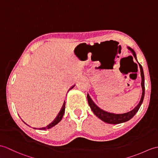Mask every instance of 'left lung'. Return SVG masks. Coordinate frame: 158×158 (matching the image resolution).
<instances>
[{
	"label": "left lung",
	"instance_id": "1",
	"mask_svg": "<svg viewBox=\"0 0 158 158\" xmlns=\"http://www.w3.org/2000/svg\"><path fill=\"white\" fill-rule=\"evenodd\" d=\"M127 48L131 51L132 54H133V56L135 57V60L137 61V56H136V54L135 52V51L132 49L131 47H127ZM139 67H140L141 76V87H142V95H141V98L139 103L138 104V105L136 106V107H135L133 110H132L131 111H129L124 114H114V113H110V112L104 111L103 110H102L101 108H99L98 106L94 103L93 100H91V98H90L89 95L87 94V97L88 104H89L91 110L93 111L95 115H96L97 117H98L100 119H101L102 121H104V123L115 124H120V123L127 122V121L129 120L130 119L133 118V117L135 115V114L138 112L139 108L141 107V106L143 103V101L144 96H145V79H144V73H143V70L142 66L139 63Z\"/></svg>",
	"mask_w": 158,
	"mask_h": 158
}]
</instances>
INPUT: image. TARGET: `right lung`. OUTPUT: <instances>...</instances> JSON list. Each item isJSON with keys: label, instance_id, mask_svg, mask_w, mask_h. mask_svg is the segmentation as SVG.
<instances>
[{"label": "right lung", "instance_id": "add662e5", "mask_svg": "<svg viewBox=\"0 0 158 158\" xmlns=\"http://www.w3.org/2000/svg\"><path fill=\"white\" fill-rule=\"evenodd\" d=\"M74 87H75V85H73V86L70 89H71L72 88H73ZM70 89H69V90H70ZM64 110H65V104H64L63 106H62V107L61 110H60V111L59 112V113H58V114L57 116L56 117V118H55L50 124H49L48 125L47 127L41 128V129H41V130L49 129H50V128H52V127H53L54 126L56 125V124H58V123H59L60 121L62 120V116H63L64 114ZM34 129H35V128H34Z\"/></svg>", "mask_w": 158, "mask_h": 158}]
</instances>
